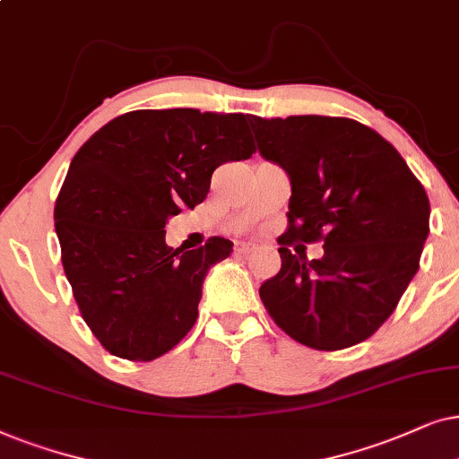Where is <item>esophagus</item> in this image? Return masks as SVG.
Wrapping results in <instances>:
<instances>
[{
    "label": "esophagus",
    "mask_w": 459,
    "mask_h": 459,
    "mask_svg": "<svg viewBox=\"0 0 459 459\" xmlns=\"http://www.w3.org/2000/svg\"><path fill=\"white\" fill-rule=\"evenodd\" d=\"M254 249H255V247L252 246V243H246V241H237V243H235V254H239V255L252 254Z\"/></svg>",
    "instance_id": "esophagus-1"
}]
</instances>
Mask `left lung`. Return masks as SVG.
Segmentation results:
<instances>
[{"label":"left lung","instance_id":"8db88e82","mask_svg":"<svg viewBox=\"0 0 459 459\" xmlns=\"http://www.w3.org/2000/svg\"><path fill=\"white\" fill-rule=\"evenodd\" d=\"M249 124L260 155L291 182L281 271L260 285L268 315L315 351L368 340L418 273L429 195L399 151L354 119L252 115ZM296 240H323L324 258L308 261Z\"/></svg>","mask_w":459,"mask_h":459}]
</instances>
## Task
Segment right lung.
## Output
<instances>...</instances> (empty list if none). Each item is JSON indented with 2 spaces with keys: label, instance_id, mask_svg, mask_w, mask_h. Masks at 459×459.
Returning <instances> with one entry per match:
<instances>
[{
  "label": "right lung",
  "instance_id": "add662e5",
  "mask_svg": "<svg viewBox=\"0 0 459 459\" xmlns=\"http://www.w3.org/2000/svg\"><path fill=\"white\" fill-rule=\"evenodd\" d=\"M243 113L197 108L124 113L73 157L54 220L73 296L96 340L115 357L152 361L199 316L210 266L233 243L199 249L166 243V222L199 205L212 174L255 152Z\"/></svg>",
  "mask_w": 459,
  "mask_h": 459
}]
</instances>
